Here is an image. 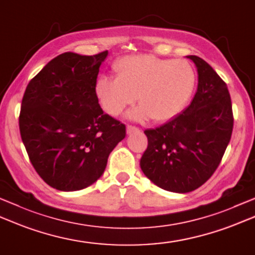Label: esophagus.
I'll use <instances>...</instances> for the list:
<instances>
[{
    "instance_id": "obj_1",
    "label": "esophagus",
    "mask_w": 255,
    "mask_h": 255,
    "mask_svg": "<svg viewBox=\"0 0 255 255\" xmlns=\"http://www.w3.org/2000/svg\"><path fill=\"white\" fill-rule=\"evenodd\" d=\"M126 130H127L128 134H131L133 132H138L139 131V128L134 127V126H130V125H128L127 128H126Z\"/></svg>"
}]
</instances>
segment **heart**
<instances>
[{"instance_id":"heart-1","label":"heart","mask_w":255,"mask_h":255,"mask_svg":"<svg viewBox=\"0 0 255 255\" xmlns=\"http://www.w3.org/2000/svg\"><path fill=\"white\" fill-rule=\"evenodd\" d=\"M116 78L101 76L95 93L104 111L118 116L134 99L140 103L128 113L134 121H169L182 111L191 97L196 76L184 59L132 55L114 64Z\"/></svg>"}]
</instances>
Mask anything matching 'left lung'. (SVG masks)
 Wrapping results in <instances>:
<instances>
[{
    "label": "left lung",
    "mask_w": 255,
    "mask_h": 255,
    "mask_svg": "<svg viewBox=\"0 0 255 255\" xmlns=\"http://www.w3.org/2000/svg\"><path fill=\"white\" fill-rule=\"evenodd\" d=\"M198 88L191 104L160 127L147 129L140 168L163 190H196L216 171L230 142L233 115L227 84L202 58L190 55Z\"/></svg>",
    "instance_id": "obj_1"
}]
</instances>
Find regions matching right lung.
I'll list each match as a JSON object with an SVG mask.
<instances>
[{"label": "right lung", "mask_w": 255, "mask_h": 255, "mask_svg": "<svg viewBox=\"0 0 255 255\" xmlns=\"http://www.w3.org/2000/svg\"><path fill=\"white\" fill-rule=\"evenodd\" d=\"M105 51L93 56L66 52L28 83L19 131L35 170L59 191H77L97 181L126 127L105 114L95 93Z\"/></svg>", "instance_id": "1"}]
</instances>
